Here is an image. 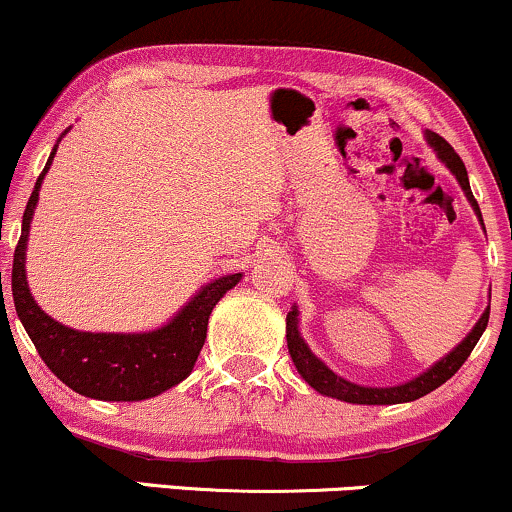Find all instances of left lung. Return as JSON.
<instances>
[{
	"label": "left lung",
	"instance_id": "obj_1",
	"mask_svg": "<svg viewBox=\"0 0 512 512\" xmlns=\"http://www.w3.org/2000/svg\"><path fill=\"white\" fill-rule=\"evenodd\" d=\"M429 143L438 150V158L446 162L450 172L458 177L460 186L465 189L467 198H470L474 210H477L479 220H482V210H479L477 198L472 196L470 179H467L465 162L460 160V155L455 153L453 146H450L446 138H441L438 134H429ZM489 311L491 306L484 311V316L479 318V323L474 326L472 333L467 335V338L448 354V357H443L441 362L431 366L429 371H424V374L414 378V381L405 383V386H395V388H364V386H357V383L345 381V378H340L338 374H333V371H330L328 366L316 357V354H311L309 347H306V342L299 338L297 309H292L290 314H287V347H290L292 362L297 366L299 374H302L304 381L314 390H318V393L330 395V398H338L345 402H354V405H398V402H412L417 398H424L426 393H431V390L443 386L450 376L458 374V369L467 362V357L472 354L474 345H477L479 338H482L486 323H489Z\"/></svg>",
	"mask_w": 512,
	"mask_h": 512
}]
</instances>
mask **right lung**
<instances>
[{
	"instance_id": "obj_1",
	"label": "right lung",
	"mask_w": 512,
	"mask_h": 512,
	"mask_svg": "<svg viewBox=\"0 0 512 512\" xmlns=\"http://www.w3.org/2000/svg\"><path fill=\"white\" fill-rule=\"evenodd\" d=\"M54 153H57V146L45 170L40 172L28 206L23 210L21 239L16 244L14 268H11V294H14L16 314L47 369L78 395L95 400L134 402L165 393L167 388L177 386L191 374L206 342L210 311L220 302L222 294L237 285L242 273L210 282L174 316L172 323L153 333H78L52 321L30 297L23 263H26L30 218L38 203L42 177L50 170Z\"/></svg>"
}]
</instances>
